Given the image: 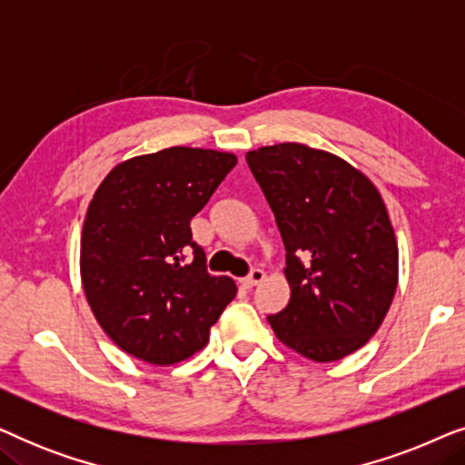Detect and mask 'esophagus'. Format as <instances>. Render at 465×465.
I'll use <instances>...</instances> for the list:
<instances>
[{
  "label": "esophagus",
  "instance_id": "34e87169",
  "mask_svg": "<svg viewBox=\"0 0 465 465\" xmlns=\"http://www.w3.org/2000/svg\"><path fill=\"white\" fill-rule=\"evenodd\" d=\"M264 277H266V272L262 269H253L245 279H241V283H243L245 288H253V285L262 283Z\"/></svg>",
  "mask_w": 465,
  "mask_h": 465
}]
</instances>
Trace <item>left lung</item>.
I'll return each instance as SVG.
<instances>
[{"mask_svg":"<svg viewBox=\"0 0 465 465\" xmlns=\"http://www.w3.org/2000/svg\"><path fill=\"white\" fill-rule=\"evenodd\" d=\"M285 245L288 307L269 315L285 347L336 361L364 347L398 288V241L377 186L326 150L275 143L245 154Z\"/></svg>","mask_w":465,"mask_h":465,"instance_id":"left-lung-1","label":"left lung"}]
</instances>
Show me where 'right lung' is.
I'll use <instances>...</instances> for the list:
<instances>
[{"label":"right lung","mask_w":465,"mask_h":465,"mask_svg":"<svg viewBox=\"0 0 465 465\" xmlns=\"http://www.w3.org/2000/svg\"><path fill=\"white\" fill-rule=\"evenodd\" d=\"M234 164L232 152L173 145L118 163L94 190L80 239L82 288L104 332L133 358L154 366L193 358L237 294L231 277L209 275L190 232Z\"/></svg>","instance_id":"add662e5"}]
</instances>
